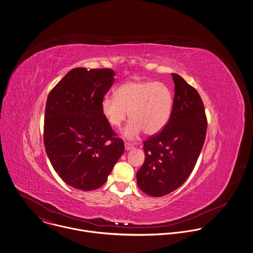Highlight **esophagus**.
I'll use <instances>...</instances> for the list:
<instances>
[{
	"label": "esophagus",
	"instance_id": "1",
	"mask_svg": "<svg viewBox=\"0 0 253 253\" xmlns=\"http://www.w3.org/2000/svg\"><path fill=\"white\" fill-rule=\"evenodd\" d=\"M134 148V145L131 142H125V149L126 150H131Z\"/></svg>",
	"mask_w": 253,
	"mask_h": 253
}]
</instances>
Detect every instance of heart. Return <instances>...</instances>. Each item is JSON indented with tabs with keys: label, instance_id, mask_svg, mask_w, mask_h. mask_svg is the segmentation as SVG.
Masks as SVG:
<instances>
[{
	"label": "heart",
	"instance_id": "heart-1",
	"mask_svg": "<svg viewBox=\"0 0 253 253\" xmlns=\"http://www.w3.org/2000/svg\"><path fill=\"white\" fill-rule=\"evenodd\" d=\"M172 110V95L167 85L157 82L133 81L120 85L115 97L106 96L101 102V111L113 127L118 128L130 121L122 130L129 140L137 138L142 131L155 135L167 125Z\"/></svg>",
	"mask_w": 253,
	"mask_h": 253
}]
</instances>
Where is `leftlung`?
Instances as JSON below:
<instances>
[{"instance_id": "8db88e82", "label": "left lung", "mask_w": 253, "mask_h": 253, "mask_svg": "<svg viewBox=\"0 0 253 253\" xmlns=\"http://www.w3.org/2000/svg\"><path fill=\"white\" fill-rule=\"evenodd\" d=\"M174 98L164 129L143 141L145 159L137 171L141 191L162 197L181 186L196 165L207 133V117L196 89L171 74Z\"/></svg>"}]
</instances>
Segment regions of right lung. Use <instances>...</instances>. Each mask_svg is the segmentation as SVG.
<instances>
[{
    "label": "right lung",
    "mask_w": 253,
    "mask_h": 253,
    "mask_svg": "<svg viewBox=\"0 0 253 253\" xmlns=\"http://www.w3.org/2000/svg\"><path fill=\"white\" fill-rule=\"evenodd\" d=\"M111 69L71 70L50 91L44 113L43 141L58 175L70 186L101 187L124 152V142L101 111L114 83Z\"/></svg>",
    "instance_id": "1"
}]
</instances>
